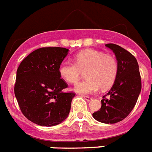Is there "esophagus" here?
<instances>
[{"mask_svg": "<svg viewBox=\"0 0 152 152\" xmlns=\"http://www.w3.org/2000/svg\"><path fill=\"white\" fill-rule=\"evenodd\" d=\"M82 96V97L86 100V101H91V100H92V99H91V97H88V96Z\"/></svg>", "mask_w": 152, "mask_h": 152, "instance_id": "1", "label": "esophagus"}]
</instances>
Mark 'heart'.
I'll return each instance as SVG.
<instances>
[{
    "instance_id": "b5f03b06",
    "label": "heart",
    "mask_w": 152,
    "mask_h": 152,
    "mask_svg": "<svg viewBox=\"0 0 152 152\" xmlns=\"http://www.w3.org/2000/svg\"><path fill=\"white\" fill-rule=\"evenodd\" d=\"M75 64L64 61L59 67V74L65 81L76 83L85 72L87 80L75 85L79 94H93L112 86L118 74V63L114 56L101 51L87 49L79 52L75 57Z\"/></svg>"
}]
</instances>
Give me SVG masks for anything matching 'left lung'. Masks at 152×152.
<instances>
[{"label": "left lung", "mask_w": 152, "mask_h": 152, "mask_svg": "<svg viewBox=\"0 0 152 152\" xmlns=\"http://www.w3.org/2000/svg\"><path fill=\"white\" fill-rule=\"evenodd\" d=\"M116 56L118 74L106 96L101 100L102 106L92 116L103 124H116L128 116L134 107L141 90V79L136 58L130 52L113 43L106 44Z\"/></svg>", "instance_id": "obj_1"}]
</instances>
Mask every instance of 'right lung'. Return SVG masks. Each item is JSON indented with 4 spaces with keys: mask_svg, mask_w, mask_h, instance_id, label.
<instances>
[{
    "mask_svg": "<svg viewBox=\"0 0 152 152\" xmlns=\"http://www.w3.org/2000/svg\"><path fill=\"white\" fill-rule=\"evenodd\" d=\"M68 51L62 47L38 49L18 68L15 95L24 116L34 124L53 126L68 116L75 94L63 91L67 85L59 74Z\"/></svg>",
    "mask_w": 152,
    "mask_h": 152,
    "instance_id": "obj_1",
    "label": "right lung"
}]
</instances>
